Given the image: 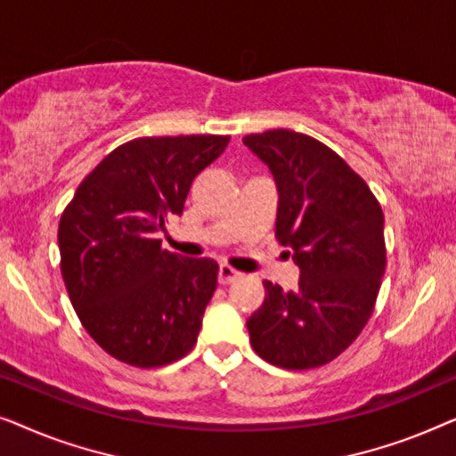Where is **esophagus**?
Returning <instances> with one entry per match:
<instances>
[{
	"instance_id": "esophagus-1",
	"label": "esophagus",
	"mask_w": 456,
	"mask_h": 456,
	"mask_svg": "<svg viewBox=\"0 0 456 456\" xmlns=\"http://www.w3.org/2000/svg\"><path fill=\"white\" fill-rule=\"evenodd\" d=\"M242 273L239 270H234L232 265L228 264H222L220 265V273H217V278H220V284H232L234 280H239Z\"/></svg>"
}]
</instances>
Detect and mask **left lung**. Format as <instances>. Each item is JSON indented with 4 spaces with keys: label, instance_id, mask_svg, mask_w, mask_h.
Returning <instances> with one entry per match:
<instances>
[{
    "label": "left lung",
    "instance_id": "obj_1",
    "mask_svg": "<svg viewBox=\"0 0 456 456\" xmlns=\"http://www.w3.org/2000/svg\"><path fill=\"white\" fill-rule=\"evenodd\" d=\"M242 142L276 178V239L301 267L295 292L265 280V301L247 320L248 340L267 363L314 370L345 353L376 307L386 272L382 208L314 136L276 128Z\"/></svg>",
    "mask_w": 456,
    "mask_h": 456
}]
</instances>
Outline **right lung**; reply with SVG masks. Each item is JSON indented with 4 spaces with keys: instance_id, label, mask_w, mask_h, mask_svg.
<instances>
[{
    "instance_id": "add662e5",
    "label": "right lung",
    "mask_w": 456,
    "mask_h": 456,
    "mask_svg": "<svg viewBox=\"0 0 456 456\" xmlns=\"http://www.w3.org/2000/svg\"><path fill=\"white\" fill-rule=\"evenodd\" d=\"M226 134L141 136L99 161L60 217V270L80 323L105 353L151 370L195 346L220 265L155 239Z\"/></svg>"
}]
</instances>
